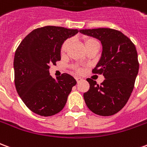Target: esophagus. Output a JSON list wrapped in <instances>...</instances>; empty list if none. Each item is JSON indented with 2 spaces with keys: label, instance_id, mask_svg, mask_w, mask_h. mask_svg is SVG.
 <instances>
[{
  "label": "esophagus",
  "instance_id": "obj_1",
  "mask_svg": "<svg viewBox=\"0 0 147 147\" xmlns=\"http://www.w3.org/2000/svg\"><path fill=\"white\" fill-rule=\"evenodd\" d=\"M76 80L77 83H80V81H82L83 79L82 78H80V77H76Z\"/></svg>",
  "mask_w": 147,
  "mask_h": 147
}]
</instances>
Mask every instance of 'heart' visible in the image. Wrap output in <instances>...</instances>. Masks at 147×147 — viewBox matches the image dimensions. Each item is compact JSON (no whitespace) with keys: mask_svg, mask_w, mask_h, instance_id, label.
Segmentation results:
<instances>
[{"mask_svg":"<svg viewBox=\"0 0 147 147\" xmlns=\"http://www.w3.org/2000/svg\"><path fill=\"white\" fill-rule=\"evenodd\" d=\"M82 42H83V45L85 46L86 49H88L90 48L93 45L99 44L98 41L96 38H92V37H83V38H82ZM70 44V39H67V40H65V41L62 43V45H61V54L62 55V56L65 55V53H66V52H67V49L69 47ZM73 69L76 72H77V73H81V72L83 71L82 68L80 67H78V66H73Z\"/></svg>","mask_w":147,"mask_h":147,"instance_id":"obj_1","label":"heart"}]
</instances>
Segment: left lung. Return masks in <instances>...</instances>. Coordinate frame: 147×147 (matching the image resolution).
<instances>
[{
	"label": "left lung",
	"instance_id": "left-lung-1",
	"mask_svg": "<svg viewBox=\"0 0 147 147\" xmlns=\"http://www.w3.org/2000/svg\"><path fill=\"white\" fill-rule=\"evenodd\" d=\"M80 32L102 42V57L92 72L103 74L105 78L100 85L86 79L90 89L83 94L84 101L94 113L114 115L126 105L134 89L139 67L136 46L126 35L114 29H85Z\"/></svg>",
	"mask_w": 147,
	"mask_h": 147
}]
</instances>
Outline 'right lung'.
<instances>
[{
	"instance_id": "right-lung-1",
	"label": "right lung",
	"mask_w": 147,
	"mask_h": 147,
	"mask_svg": "<svg viewBox=\"0 0 147 147\" xmlns=\"http://www.w3.org/2000/svg\"><path fill=\"white\" fill-rule=\"evenodd\" d=\"M79 32L77 29L46 26L37 28L25 37L14 57L15 86L18 94L34 113L49 117L61 112L76 81L67 73L54 80L49 75L50 64L61 61L64 40Z\"/></svg>"
}]
</instances>
